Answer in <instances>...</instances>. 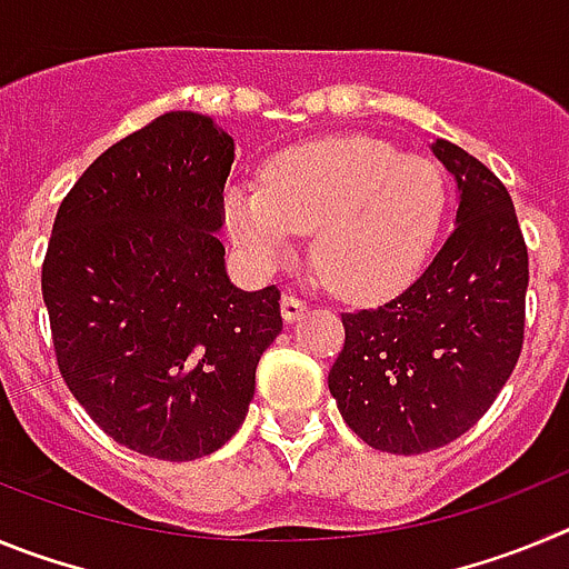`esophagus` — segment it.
I'll return each instance as SVG.
<instances>
[{"label": "esophagus", "instance_id": "obj_1", "mask_svg": "<svg viewBox=\"0 0 569 569\" xmlns=\"http://www.w3.org/2000/svg\"><path fill=\"white\" fill-rule=\"evenodd\" d=\"M308 313V301L299 299V296H281V319L296 321Z\"/></svg>", "mask_w": 569, "mask_h": 569}]
</instances>
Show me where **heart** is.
Instances as JSON below:
<instances>
[{
	"label": "heart",
	"instance_id": "heart-1",
	"mask_svg": "<svg viewBox=\"0 0 569 569\" xmlns=\"http://www.w3.org/2000/svg\"><path fill=\"white\" fill-rule=\"evenodd\" d=\"M447 213V179L425 156L370 136H328L273 156L259 188H228L224 224L248 259L276 268L313 230V264L347 299L413 279Z\"/></svg>",
	"mask_w": 569,
	"mask_h": 569
}]
</instances>
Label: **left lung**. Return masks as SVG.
<instances>
[{"label": "left lung", "mask_w": 569, "mask_h": 569, "mask_svg": "<svg viewBox=\"0 0 569 569\" xmlns=\"http://www.w3.org/2000/svg\"><path fill=\"white\" fill-rule=\"evenodd\" d=\"M459 184L456 230L425 273L381 308L341 313L328 387L347 427L376 450L450 445L490 410L525 341L527 244L499 176L436 139Z\"/></svg>", "instance_id": "left-lung-1"}]
</instances>
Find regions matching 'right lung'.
Here are the masks:
<instances>
[{
    "mask_svg": "<svg viewBox=\"0 0 569 569\" xmlns=\"http://www.w3.org/2000/svg\"><path fill=\"white\" fill-rule=\"evenodd\" d=\"M233 139L173 110L104 150L59 204L42 296L64 385L128 450L216 453L248 416L281 333L279 290L224 270Z\"/></svg>",
    "mask_w": 569,
    "mask_h": 569,
    "instance_id": "obj_1",
    "label": "right lung"
}]
</instances>
